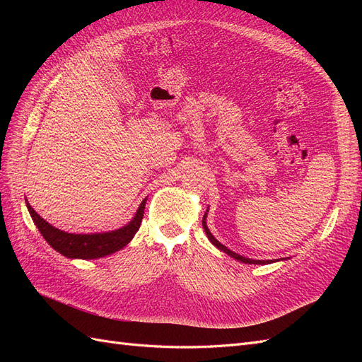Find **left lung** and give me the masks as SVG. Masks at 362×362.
<instances>
[{
    "label": "left lung",
    "instance_id": "left-lung-1",
    "mask_svg": "<svg viewBox=\"0 0 362 362\" xmlns=\"http://www.w3.org/2000/svg\"><path fill=\"white\" fill-rule=\"evenodd\" d=\"M206 214H208V210H206V213L204 214V218H202V226H204V231H205V234H206V237H208V240H210V242L218 249V250H222V252H225V254H228L229 257H233V258H235L237 261H242V262H245V264H270V262H275V261H272V259H252V258H246V257H243V255H238V254H235V252H233L231 249H228L226 246H223L221 242H218V240L210 233V229H208V226H206ZM276 261H279V259H276Z\"/></svg>",
    "mask_w": 362,
    "mask_h": 362
}]
</instances>
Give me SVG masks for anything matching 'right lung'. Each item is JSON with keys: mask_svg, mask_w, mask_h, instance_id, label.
Segmentation results:
<instances>
[{"mask_svg": "<svg viewBox=\"0 0 362 362\" xmlns=\"http://www.w3.org/2000/svg\"><path fill=\"white\" fill-rule=\"evenodd\" d=\"M25 204L33 222H35L43 238L47 240L48 245L54 250H57L62 255L72 259H96L115 254V252L125 247L131 240H133V237L139 231L141 218H144L146 199L141 201L134 217L131 218L127 225L115 229V231L89 234H75L62 231V229L48 223L45 218H42L35 210H33V206L28 204L27 199Z\"/></svg>", "mask_w": 362, "mask_h": 362, "instance_id": "obj_1", "label": "right lung"}]
</instances>
